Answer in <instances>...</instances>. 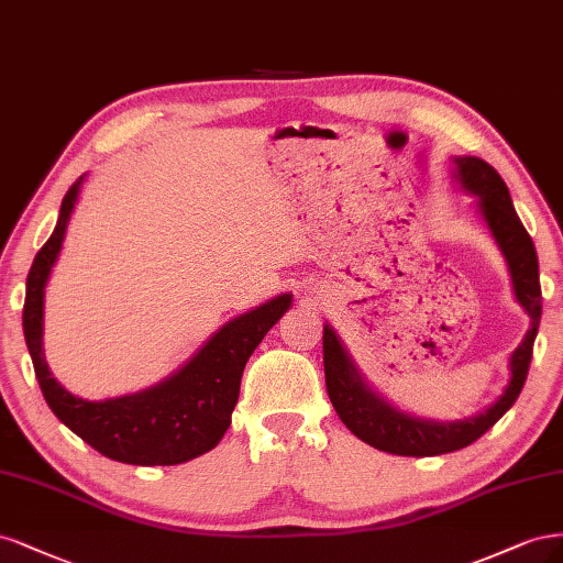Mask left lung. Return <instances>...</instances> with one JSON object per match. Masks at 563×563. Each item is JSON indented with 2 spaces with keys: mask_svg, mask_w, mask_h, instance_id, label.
Returning <instances> with one entry per match:
<instances>
[{
  "mask_svg": "<svg viewBox=\"0 0 563 563\" xmlns=\"http://www.w3.org/2000/svg\"><path fill=\"white\" fill-rule=\"evenodd\" d=\"M453 179L463 191L477 196V210L503 252L515 299L529 313L531 328L510 355V384L492 407L463 421H434L397 409L384 395H378L355 367L339 334L330 324H324V384H328V395L339 419L357 440L395 456H440V453L473 444L488 428H494L500 416L517 402L523 388L542 316L536 245L519 220L503 177L477 156H453Z\"/></svg>",
  "mask_w": 563,
  "mask_h": 563,
  "instance_id": "1",
  "label": "left lung"
}]
</instances>
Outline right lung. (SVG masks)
<instances>
[{
  "label": "right lung",
  "mask_w": 563,
  "mask_h": 563,
  "mask_svg": "<svg viewBox=\"0 0 563 563\" xmlns=\"http://www.w3.org/2000/svg\"><path fill=\"white\" fill-rule=\"evenodd\" d=\"M84 175L63 198L51 239L34 257L23 306L25 343L51 411L102 456L131 465H177L214 449L231 426L245 362L292 306L285 292L222 324L161 384L112 400L88 402L53 378L44 357V295L63 250Z\"/></svg>",
  "instance_id": "obj_1"
}]
</instances>
